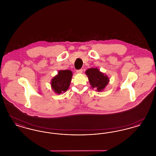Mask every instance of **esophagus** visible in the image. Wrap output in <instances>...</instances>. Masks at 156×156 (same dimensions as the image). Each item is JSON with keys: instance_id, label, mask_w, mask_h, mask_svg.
<instances>
[{"instance_id": "1", "label": "esophagus", "mask_w": 156, "mask_h": 156, "mask_svg": "<svg viewBox=\"0 0 156 156\" xmlns=\"http://www.w3.org/2000/svg\"><path fill=\"white\" fill-rule=\"evenodd\" d=\"M82 71H83V69H77L76 71V73L77 74H81V73H82Z\"/></svg>"}]
</instances>
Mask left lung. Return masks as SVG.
I'll return each mask as SVG.
<instances>
[{"mask_svg": "<svg viewBox=\"0 0 156 156\" xmlns=\"http://www.w3.org/2000/svg\"><path fill=\"white\" fill-rule=\"evenodd\" d=\"M85 73L88 75L91 87L97 89L98 91L103 90L109 81L108 77L101 73L98 68H89Z\"/></svg>", "mask_w": 156, "mask_h": 156, "instance_id": "left-lung-1", "label": "left lung"}]
</instances>
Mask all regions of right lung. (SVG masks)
<instances>
[{"mask_svg": "<svg viewBox=\"0 0 156 156\" xmlns=\"http://www.w3.org/2000/svg\"><path fill=\"white\" fill-rule=\"evenodd\" d=\"M73 73L70 70H61L51 81V86L54 91L61 94L68 89L72 79Z\"/></svg>", "mask_w": 156, "mask_h": 156, "instance_id": "1", "label": "right lung"}]
</instances>
